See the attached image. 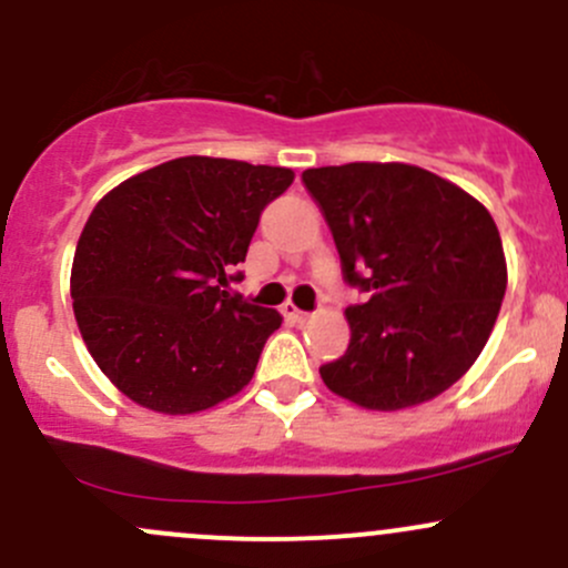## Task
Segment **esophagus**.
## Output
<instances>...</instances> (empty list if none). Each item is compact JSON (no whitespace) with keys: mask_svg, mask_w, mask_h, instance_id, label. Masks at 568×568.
Here are the masks:
<instances>
[{"mask_svg":"<svg viewBox=\"0 0 568 568\" xmlns=\"http://www.w3.org/2000/svg\"><path fill=\"white\" fill-rule=\"evenodd\" d=\"M283 315L288 321H294V324H304V321L310 318V315L304 313V310H300V307H296V304H291V302L283 304Z\"/></svg>","mask_w":568,"mask_h":568,"instance_id":"1","label":"esophagus"}]
</instances>
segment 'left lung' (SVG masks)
<instances>
[{"label":"left lung","instance_id":"1","mask_svg":"<svg viewBox=\"0 0 568 568\" xmlns=\"http://www.w3.org/2000/svg\"><path fill=\"white\" fill-rule=\"evenodd\" d=\"M304 187L329 225L351 343L321 364L334 394L373 410L438 397L485 348L506 294L504 244L465 190L405 163L307 169Z\"/></svg>","mask_w":568,"mask_h":568}]
</instances>
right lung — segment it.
Returning a JSON list of instances; mask_svg holds the SVG:
<instances>
[{
    "mask_svg": "<svg viewBox=\"0 0 568 568\" xmlns=\"http://www.w3.org/2000/svg\"><path fill=\"white\" fill-rule=\"evenodd\" d=\"M291 169L179 158L113 187L89 214L70 296L89 354L119 392L195 414L250 384L277 310L229 294L261 212Z\"/></svg>",
    "mask_w": 568,
    "mask_h": 568,
    "instance_id": "right-lung-1",
    "label": "right lung"
}]
</instances>
